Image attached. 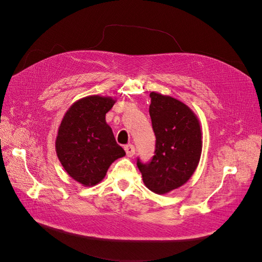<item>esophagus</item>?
Wrapping results in <instances>:
<instances>
[{
    "label": "esophagus",
    "instance_id": "esophagus-1",
    "mask_svg": "<svg viewBox=\"0 0 262 262\" xmlns=\"http://www.w3.org/2000/svg\"><path fill=\"white\" fill-rule=\"evenodd\" d=\"M124 150H125L126 156H128V157H132L134 155V153H136V148H134V146L132 144L125 145Z\"/></svg>",
    "mask_w": 262,
    "mask_h": 262
}]
</instances>
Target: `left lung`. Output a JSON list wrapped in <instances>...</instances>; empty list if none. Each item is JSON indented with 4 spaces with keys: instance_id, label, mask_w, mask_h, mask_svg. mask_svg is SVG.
I'll use <instances>...</instances> for the list:
<instances>
[{
    "instance_id": "obj_1",
    "label": "left lung",
    "mask_w": 262,
    "mask_h": 262,
    "mask_svg": "<svg viewBox=\"0 0 262 262\" xmlns=\"http://www.w3.org/2000/svg\"><path fill=\"white\" fill-rule=\"evenodd\" d=\"M149 97L155 155L147 164L138 160V167L150 191L166 194L193 175L202 152V131L196 115L182 101L156 92Z\"/></svg>"
}]
</instances>
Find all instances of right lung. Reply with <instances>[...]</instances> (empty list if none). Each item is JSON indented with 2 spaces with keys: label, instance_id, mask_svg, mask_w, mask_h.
Returning <instances> with one entry per match:
<instances>
[{
  "label": "right lung",
  "instance_id": "add662e5",
  "mask_svg": "<svg viewBox=\"0 0 262 262\" xmlns=\"http://www.w3.org/2000/svg\"><path fill=\"white\" fill-rule=\"evenodd\" d=\"M115 102L99 95L83 97L67 110L60 123L55 152L68 175L84 187L97 185L110 165L125 155L106 122Z\"/></svg>",
  "mask_w": 262,
  "mask_h": 262
}]
</instances>
